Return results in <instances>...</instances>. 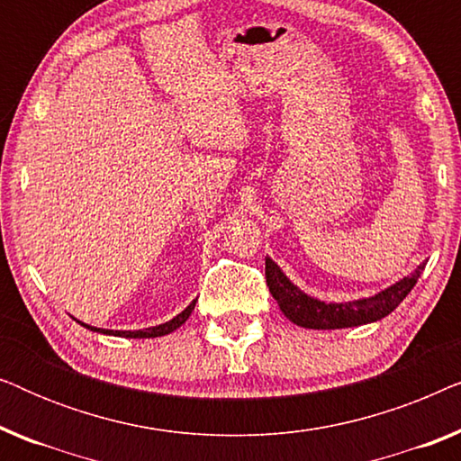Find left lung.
<instances>
[{"label":"left lung","instance_id":"obj_1","mask_svg":"<svg viewBox=\"0 0 461 461\" xmlns=\"http://www.w3.org/2000/svg\"><path fill=\"white\" fill-rule=\"evenodd\" d=\"M424 267L426 262L420 264L411 276H405L396 285L384 289V292L374 295V298L346 302V304H325V302L308 298L268 258L267 285L270 294H273V298L279 302L283 314L289 321H294L295 325L306 327V330H342V327L371 323V321L384 319L386 314L393 312L407 298V294L411 292L415 283H418V276L421 275Z\"/></svg>","mask_w":461,"mask_h":461}]
</instances>
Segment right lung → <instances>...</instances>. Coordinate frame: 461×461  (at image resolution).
Here are the masks:
<instances>
[{
  "label": "right lung",
  "mask_w": 461,
  "mask_h": 461,
  "mask_svg": "<svg viewBox=\"0 0 461 461\" xmlns=\"http://www.w3.org/2000/svg\"><path fill=\"white\" fill-rule=\"evenodd\" d=\"M194 308V302L191 306H186L185 311H182L178 317H174L172 321H167V323L163 325H157V327H149V330H138V331H109V330H98V327H90L86 323H81L84 327H87V330L92 331H100V333H109V336H122V338H159V336H166V333H172L174 330H178V327L185 323V321L191 317Z\"/></svg>",
  "instance_id": "1"
}]
</instances>
